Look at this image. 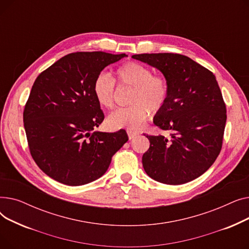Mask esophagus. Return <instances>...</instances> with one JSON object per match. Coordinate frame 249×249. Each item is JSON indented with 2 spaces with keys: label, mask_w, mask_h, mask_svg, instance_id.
<instances>
[{
  "label": "esophagus",
  "mask_w": 249,
  "mask_h": 249,
  "mask_svg": "<svg viewBox=\"0 0 249 249\" xmlns=\"http://www.w3.org/2000/svg\"><path fill=\"white\" fill-rule=\"evenodd\" d=\"M127 134H128L129 139H133V138L136 137L139 133H138V132H135V131H131V130H127Z\"/></svg>",
  "instance_id": "obj_1"
}]
</instances>
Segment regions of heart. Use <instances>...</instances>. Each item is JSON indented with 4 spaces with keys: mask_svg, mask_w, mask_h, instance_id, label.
Returning <instances> with one entry per match:
<instances>
[{
    "mask_svg": "<svg viewBox=\"0 0 249 249\" xmlns=\"http://www.w3.org/2000/svg\"><path fill=\"white\" fill-rule=\"evenodd\" d=\"M120 88L132 89L129 97V107L111 113L107 122L112 128L137 129L147 119L149 112L158 113L169 96V84L163 75L153 74L146 65L128 61L115 71ZM94 96L101 107L112 109L115 105L116 85L114 78L106 72L99 73L93 86Z\"/></svg>",
    "mask_w": 249,
    "mask_h": 249,
    "instance_id": "b5f03b06",
    "label": "heart"
}]
</instances>
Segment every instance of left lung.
I'll return each mask as SVG.
<instances>
[{"label": "left lung", "mask_w": 249, "mask_h": 249, "mask_svg": "<svg viewBox=\"0 0 249 249\" xmlns=\"http://www.w3.org/2000/svg\"><path fill=\"white\" fill-rule=\"evenodd\" d=\"M160 70L169 84V96L153 123L171 139L147 135L142 156L145 173L166 185L186 184L203 175L221 151L226 106L212 71L178 53L132 55Z\"/></svg>", "instance_id": "left-lung-1"}]
</instances>
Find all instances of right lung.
<instances>
[{
	"label": "right lung",
	"instance_id": "right-lung-1",
	"mask_svg": "<svg viewBox=\"0 0 249 249\" xmlns=\"http://www.w3.org/2000/svg\"><path fill=\"white\" fill-rule=\"evenodd\" d=\"M125 53L73 52L35 80L23 113L30 153L51 178L82 186L101 178L128 136L95 131L104 120L93 91L96 76Z\"/></svg>",
	"mask_w": 249,
	"mask_h": 249
}]
</instances>
